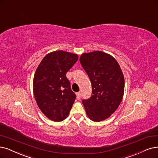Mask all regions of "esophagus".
Returning a JSON list of instances; mask_svg holds the SVG:
<instances>
[{"label": "esophagus", "instance_id": "1", "mask_svg": "<svg viewBox=\"0 0 158 158\" xmlns=\"http://www.w3.org/2000/svg\"><path fill=\"white\" fill-rule=\"evenodd\" d=\"M77 98L78 99H80V97H81V93L80 92H78L77 93Z\"/></svg>", "mask_w": 158, "mask_h": 158}]
</instances>
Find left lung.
I'll return each instance as SVG.
<instances>
[{
  "label": "left lung",
  "mask_w": 158,
  "mask_h": 158,
  "mask_svg": "<svg viewBox=\"0 0 158 158\" xmlns=\"http://www.w3.org/2000/svg\"><path fill=\"white\" fill-rule=\"evenodd\" d=\"M80 62L91 82L92 93L82 104L87 116L98 122L108 118L121 104L124 91V78L118 62L101 51L84 53Z\"/></svg>",
  "instance_id": "1"
}]
</instances>
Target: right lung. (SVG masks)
I'll list each match as a JSON object with an SVG mask.
<instances>
[{
	"label": "right lung",
	"instance_id": "add662e5",
	"mask_svg": "<svg viewBox=\"0 0 158 158\" xmlns=\"http://www.w3.org/2000/svg\"><path fill=\"white\" fill-rule=\"evenodd\" d=\"M78 59L77 54L58 50L46 55L36 69L34 97L41 111L52 121L64 120L74 102L77 96L66 73Z\"/></svg>",
	"mask_w": 158,
	"mask_h": 158
}]
</instances>
